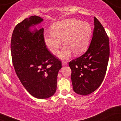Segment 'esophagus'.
<instances>
[{
  "mask_svg": "<svg viewBox=\"0 0 121 121\" xmlns=\"http://www.w3.org/2000/svg\"><path fill=\"white\" fill-rule=\"evenodd\" d=\"M68 63V61H62V65L63 66H64V65H66Z\"/></svg>",
  "mask_w": 121,
  "mask_h": 121,
  "instance_id": "esophagus-1",
  "label": "esophagus"
}]
</instances>
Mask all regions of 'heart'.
<instances>
[{
  "label": "heart",
  "mask_w": 121,
  "mask_h": 121,
  "mask_svg": "<svg viewBox=\"0 0 121 121\" xmlns=\"http://www.w3.org/2000/svg\"><path fill=\"white\" fill-rule=\"evenodd\" d=\"M92 34V27L88 22L67 19L53 24L51 32L44 34V40L50 52L56 54L61 47L62 40L65 45L58 57L66 59L72 52L78 56L85 52L91 43Z\"/></svg>",
  "instance_id": "heart-1"
}]
</instances>
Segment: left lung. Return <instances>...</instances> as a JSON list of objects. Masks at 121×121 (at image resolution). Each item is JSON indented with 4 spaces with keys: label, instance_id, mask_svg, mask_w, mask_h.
<instances>
[{
    "label": "left lung",
    "instance_id": "obj_1",
    "mask_svg": "<svg viewBox=\"0 0 121 121\" xmlns=\"http://www.w3.org/2000/svg\"><path fill=\"white\" fill-rule=\"evenodd\" d=\"M91 44L84 55L69 62L73 91L85 95L94 91L103 81L110 55L109 40L96 17Z\"/></svg>",
    "mask_w": 121,
    "mask_h": 121
}]
</instances>
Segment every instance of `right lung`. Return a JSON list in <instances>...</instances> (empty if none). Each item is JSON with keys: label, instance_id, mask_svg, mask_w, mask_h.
I'll use <instances>...</instances> for the list:
<instances>
[{"label": "right lung", "instance_id": "right-lung-1", "mask_svg": "<svg viewBox=\"0 0 121 121\" xmlns=\"http://www.w3.org/2000/svg\"><path fill=\"white\" fill-rule=\"evenodd\" d=\"M41 17L32 16L16 25L12 35L11 51L15 72L30 94L39 99L52 96L61 62L48 51L44 28L30 27L40 24Z\"/></svg>", "mask_w": 121, "mask_h": 121}]
</instances>
